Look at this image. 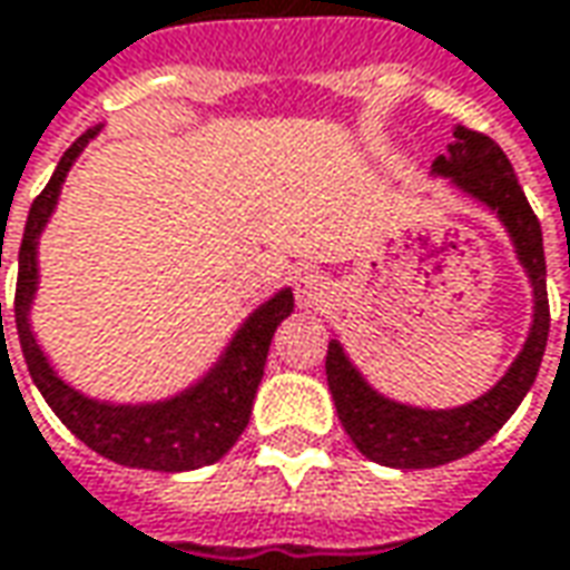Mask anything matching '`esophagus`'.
<instances>
[{
	"mask_svg": "<svg viewBox=\"0 0 570 570\" xmlns=\"http://www.w3.org/2000/svg\"><path fill=\"white\" fill-rule=\"evenodd\" d=\"M294 297L304 311L323 313L332 304V282L320 273H304L294 282Z\"/></svg>",
	"mask_w": 570,
	"mask_h": 570,
	"instance_id": "1",
	"label": "esophagus"
}]
</instances>
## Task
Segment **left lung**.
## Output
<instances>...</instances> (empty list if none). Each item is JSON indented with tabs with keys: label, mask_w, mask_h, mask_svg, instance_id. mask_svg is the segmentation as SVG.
<instances>
[{
	"label": "left lung",
	"mask_w": 570,
	"mask_h": 570,
	"mask_svg": "<svg viewBox=\"0 0 570 570\" xmlns=\"http://www.w3.org/2000/svg\"><path fill=\"white\" fill-rule=\"evenodd\" d=\"M433 171L452 178L464 194L490 206L502 219L514 240L518 259L524 263L527 276H530L537 307H533V326L527 335L524 351L518 354L511 370L483 399L471 401L464 407H452V411H423V407H407V404L376 395L364 383V376L351 366L342 345L330 342L326 380H330L332 401H335L345 433L357 445V452L366 454L370 461L385 464V468H401V471L449 464L476 452L487 439L495 436L530 392L543 364L546 338H549L543 232L502 147L487 134L458 125L449 156H439Z\"/></svg>",
	"instance_id": "left-lung-1"
}]
</instances>
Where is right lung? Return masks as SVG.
<instances>
[{
  "mask_svg": "<svg viewBox=\"0 0 570 570\" xmlns=\"http://www.w3.org/2000/svg\"><path fill=\"white\" fill-rule=\"evenodd\" d=\"M80 134L78 140L65 150L59 166L52 171L49 185L40 190V197L30 204L24 225V238L18 250V288H14V326L21 338L27 370L33 376L37 389L43 392L46 404L56 411V417L75 436L90 445L94 452L125 464V468H144V471H194L219 461L244 433L254 395L263 380L266 354L273 345L276 326L294 311L292 292H278L269 297L259 311L247 316L238 335L225 351V357L209 370L204 383L187 389L181 395L159 404H99L94 399H83L71 385H65L37 345L27 311L37 292V238L43 232L52 206L59 200V187L78 153L87 147V140L97 134ZM2 266V259H0ZM2 326V304H0Z\"/></svg>",
  "mask_w": 570,
  "mask_h": 570,
  "instance_id": "add662e5",
  "label": "right lung"
}]
</instances>
